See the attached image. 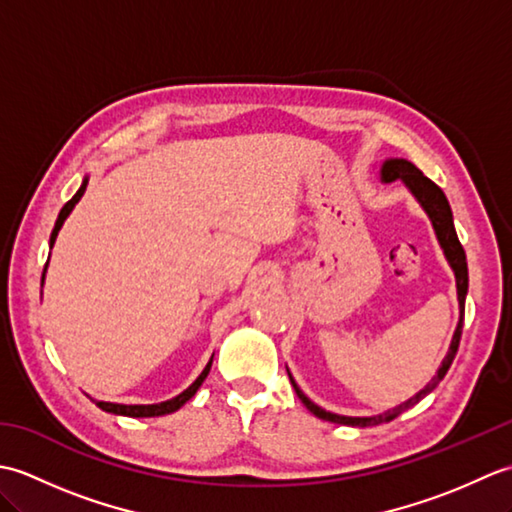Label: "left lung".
Masks as SVG:
<instances>
[{
    "label": "left lung",
    "instance_id": "left-lung-1",
    "mask_svg": "<svg viewBox=\"0 0 512 512\" xmlns=\"http://www.w3.org/2000/svg\"><path fill=\"white\" fill-rule=\"evenodd\" d=\"M400 180L405 187L409 189V193L413 198L418 200V204L422 206V211L429 215V220L433 224V231H436L438 237V244L442 248L444 257H447V262L453 270L455 275V288H458V303H460V319L458 325H455V332H453V339L449 345V352L444 356L442 365L438 367V374L433 376L424 389H420L416 396H411L409 400L402 402V405L389 409L385 413H378V416H363V418H354V416H339V413H332V411H325L323 407L314 405V402L303 394L299 389V385L295 383V378L288 372L290 376V383L295 387L297 396L301 398L303 405L308 407V411H312L314 416L321 418V420H328V422H336V424H347V427H374V424H383L398 418L402 411H407L409 407L416 405L424 396L431 394L433 389L440 385V380L447 376L449 367L455 358V352H458V345H460V336H462V325H464V301H466V292H469V268H466V255H464V248L458 239V233H455V226H453V213H451V206L447 195L438 187L436 182H431L424 173L413 165V162L405 160V158H387L383 162V167H380V182H396Z\"/></svg>",
    "mask_w": 512,
    "mask_h": 512
}]
</instances>
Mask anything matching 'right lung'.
Returning a JSON list of instances; mask_svg holds the SVG:
<instances>
[{"label":"right lung","mask_w":512,"mask_h":512,"mask_svg":"<svg viewBox=\"0 0 512 512\" xmlns=\"http://www.w3.org/2000/svg\"><path fill=\"white\" fill-rule=\"evenodd\" d=\"M85 189H88V178H83L79 191H76L74 198H72L70 202H65V206L61 209V213H59V217H57V224H54L52 235H50V248L54 246V242H57V235H59V231H61L63 222L68 220V215L72 213L76 202H79V200L83 198ZM43 277H46V270H43ZM43 277H41V281H43ZM211 363H213V356H211V361L206 363V367L202 369V374H200L198 378H195L193 383L182 391V394H178L176 398H171V400L156 402V405H118V402H103V400H94V402H96V407H101V409L107 411V413H116V416H129V418H156V416H165V413L178 411V409L184 405V402L191 400V398L195 396V391L200 389V385L204 383V378L209 376V372H211Z\"/></svg>","instance_id":"add662e5"}]
</instances>
